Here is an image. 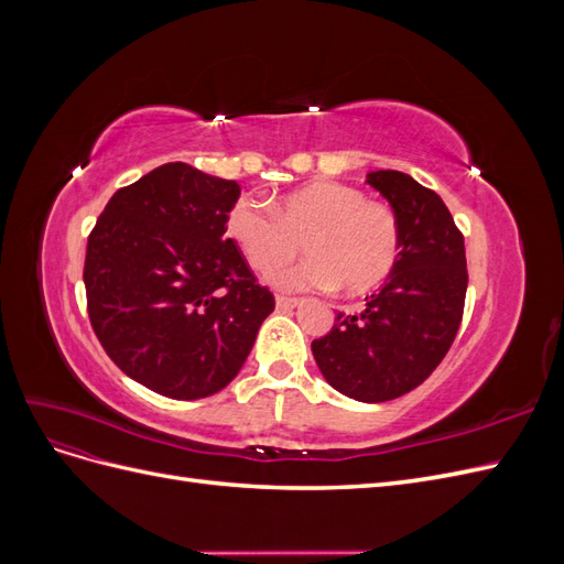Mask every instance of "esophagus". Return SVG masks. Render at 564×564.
Returning a JSON list of instances; mask_svg holds the SVG:
<instances>
[{"mask_svg": "<svg viewBox=\"0 0 564 564\" xmlns=\"http://www.w3.org/2000/svg\"><path fill=\"white\" fill-rule=\"evenodd\" d=\"M299 303H301L299 299H289V296H278V299H275L278 311H292V308H296Z\"/></svg>", "mask_w": 564, "mask_h": 564, "instance_id": "obj_1", "label": "esophagus"}]
</instances>
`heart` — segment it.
Returning <instances> with one entry per match:
<instances>
[{
	"label": "heart",
	"instance_id": "b5f03b06",
	"mask_svg": "<svg viewBox=\"0 0 564 564\" xmlns=\"http://www.w3.org/2000/svg\"><path fill=\"white\" fill-rule=\"evenodd\" d=\"M226 232L256 272H272L299 253L311 259L272 275L286 292L340 286L367 294L388 280L402 249L398 216L344 183H311L286 193L275 207L249 197L226 216Z\"/></svg>",
	"mask_w": 564,
	"mask_h": 564
}]
</instances>
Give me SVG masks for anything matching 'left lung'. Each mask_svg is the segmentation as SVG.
Returning <instances> with one entry per match:
<instances>
[{
	"instance_id": "obj_1",
	"label": "left lung",
	"mask_w": 564,
	"mask_h": 564,
	"mask_svg": "<svg viewBox=\"0 0 564 564\" xmlns=\"http://www.w3.org/2000/svg\"><path fill=\"white\" fill-rule=\"evenodd\" d=\"M367 183L398 216L402 249L362 313H338L313 340L332 388L360 402H388L431 377L454 344L468 289L464 235L437 193L409 174L371 172Z\"/></svg>"
}]
</instances>
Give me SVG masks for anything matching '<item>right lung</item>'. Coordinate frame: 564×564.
I'll return each instance as SVG.
<instances>
[{"instance_id":"right-lung-1","label":"right lung","mask_w":564,"mask_h":564,"mask_svg":"<svg viewBox=\"0 0 564 564\" xmlns=\"http://www.w3.org/2000/svg\"><path fill=\"white\" fill-rule=\"evenodd\" d=\"M240 185L169 162L119 187L87 242L91 327L129 379L172 400L224 390L275 296L226 237Z\"/></svg>"}]
</instances>
